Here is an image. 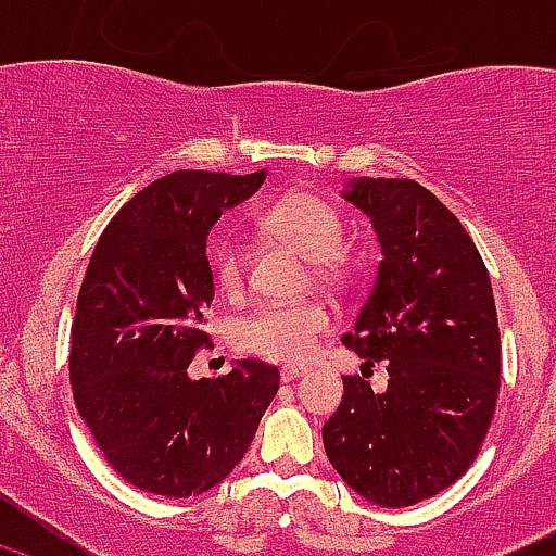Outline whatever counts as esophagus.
<instances>
[{"mask_svg":"<svg viewBox=\"0 0 556 556\" xmlns=\"http://www.w3.org/2000/svg\"><path fill=\"white\" fill-rule=\"evenodd\" d=\"M306 368L304 366H282L279 368V377H282V382H293V379L304 377Z\"/></svg>","mask_w":556,"mask_h":556,"instance_id":"34e87169","label":"esophagus"}]
</instances>
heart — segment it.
<instances>
[{
	"instance_id": "b5f03b06",
	"label": "heart",
	"mask_w": 556,
	"mask_h": 556,
	"mask_svg": "<svg viewBox=\"0 0 556 556\" xmlns=\"http://www.w3.org/2000/svg\"><path fill=\"white\" fill-rule=\"evenodd\" d=\"M261 226L274 237L299 247L312 257L314 277L339 282L346 274V226L341 212L317 193H290L261 212ZM244 244L226 231L212 239L210 271L223 293L233 295L244 285ZM333 328V314L323 301H268L237 323V346L266 361L299 363L312 355L317 341Z\"/></svg>"
}]
</instances>
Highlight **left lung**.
<instances>
[{
  "label": "left lung",
  "mask_w": 556,
  "mask_h": 556,
  "mask_svg": "<svg viewBox=\"0 0 556 556\" xmlns=\"http://www.w3.org/2000/svg\"><path fill=\"white\" fill-rule=\"evenodd\" d=\"M346 201L382 244L377 279L344 344L387 363V390L344 377L323 428L330 465L361 497L414 506L479 457L501 392V328L490 274L463 223L406 177L357 179Z\"/></svg>",
  "instance_id": "1"
}]
</instances>
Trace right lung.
I'll return each mask as SVG.
<instances>
[{
    "instance_id": "1",
    "label": "right lung",
    "mask_w": 556,
    "mask_h": 556,
    "mask_svg": "<svg viewBox=\"0 0 556 556\" xmlns=\"http://www.w3.org/2000/svg\"><path fill=\"white\" fill-rule=\"evenodd\" d=\"M263 177L166 174L93 247L70 333L72 395L106 463L137 490L190 497L220 484L277 395L279 368L255 357L217 379L188 377L212 344L206 233Z\"/></svg>"
}]
</instances>
